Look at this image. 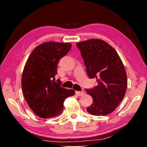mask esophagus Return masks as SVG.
<instances>
[{
  "label": "esophagus",
  "mask_w": 147,
  "mask_h": 147,
  "mask_svg": "<svg viewBox=\"0 0 147 147\" xmlns=\"http://www.w3.org/2000/svg\"><path fill=\"white\" fill-rule=\"evenodd\" d=\"M76 94L78 96H81L84 95V92H80V91H76Z\"/></svg>",
  "instance_id": "34e87169"
}]
</instances>
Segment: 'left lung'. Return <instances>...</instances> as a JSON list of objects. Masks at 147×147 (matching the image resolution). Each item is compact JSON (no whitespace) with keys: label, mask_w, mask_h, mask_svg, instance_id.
<instances>
[{"label":"left lung","mask_w":147,"mask_h":147,"mask_svg":"<svg viewBox=\"0 0 147 147\" xmlns=\"http://www.w3.org/2000/svg\"><path fill=\"white\" fill-rule=\"evenodd\" d=\"M81 52L90 78L98 84L86 89L93 103L86 108L94 116H106L114 112L123 99L127 88V76L117 52L102 39H92L76 44Z\"/></svg>","instance_id":"8db88e82"}]
</instances>
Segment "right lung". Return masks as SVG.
<instances>
[{
	"mask_svg": "<svg viewBox=\"0 0 147 147\" xmlns=\"http://www.w3.org/2000/svg\"><path fill=\"white\" fill-rule=\"evenodd\" d=\"M71 47L69 43L45 42L33 49L26 62L22 90L28 105L40 118L59 116L65 100L75 94L74 90L61 87V82L55 78L58 62Z\"/></svg>",
	"mask_w": 147,
	"mask_h": 147,
	"instance_id": "right-lung-1",
	"label": "right lung"
}]
</instances>
